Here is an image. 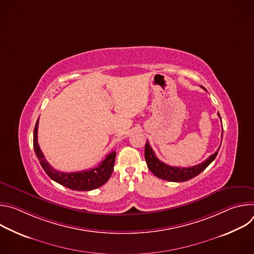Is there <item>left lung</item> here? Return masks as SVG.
<instances>
[{
  "label": "left lung",
  "mask_w": 254,
  "mask_h": 254,
  "mask_svg": "<svg viewBox=\"0 0 254 254\" xmlns=\"http://www.w3.org/2000/svg\"><path fill=\"white\" fill-rule=\"evenodd\" d=\"M218 117L221 120V117L219 114H218ZM222 136H223V132H222ZM219 149L220 147L213 155H211L206 161H204L201 164H198L190 168H180V167L169 166L163 163L162 161H160L156 157L153 149L150 146L149 141H147L146 148H144V158H146L148 168L156 177L166 181H170V182H185V181H188L198 176L201 172H203L215 160L217 154H218Z\"/></svg>",
  "instance_id": "obj_1"
}]
</instances>
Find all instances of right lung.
I'll list each match as a JSON object with an SVG mask.
<instances>
[{"label":"right lung","mask_w":254,"mask_h":254,"mask_svg":"<svg viewBox=\"0 0 254 254\" xmlns=\"http://www.w3.org/2000/svg\"><path fill=\"white\" fill-rule=\"evenodd\" d=\"M38 124L39 119L35 125L33 132L34 150L43 170L53 181L66 188L75 191H91L99 188L100 186L107 182V180L111 178V175L114 172L115 160L117 155L116 151H113L110 155H107L106 158L97 167L93 169L74 173H63L57 171L54 168H52V166L49 165L39 147L37 138Z\"/></svg>","instance_id":"add662e5"}]
</instances>
